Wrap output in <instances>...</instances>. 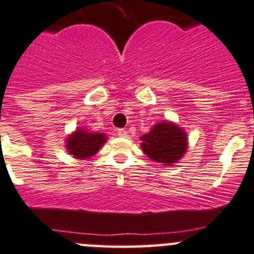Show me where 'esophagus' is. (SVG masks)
<instances>
[{
  "label": "esophagus",
  "mask_w": 254,
  "mask_h": 254,
  "mask_svg": "<svg viewBox=\"0 0 254 254\" xmlns=\"http://www.w3.org/2000/svg\"><path fill=\"white\" fill-rule=\"evenodd\" d=\"M118 135L120 136V137H127V131L125 129H119Z\"/></svg>",
  "instance_id": "34e87169"
}]
</instances>
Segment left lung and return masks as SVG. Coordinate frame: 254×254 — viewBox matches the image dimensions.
<instances>
[{
    "label": "left lung",
    "mask_w": 254,
    "mask_h": 254,
    "mask_svg": "<svg viewBox=\"0 0 254 254\" xmlns=\"http://www.w3.org/2000/svg\"><path fill=\"white\" fill-rule=\"evenodd\" d=\"M140 140L143 153L162 165H174L185 156L189 147L185 130L169 120L154 124Z\"/></svg>",
    "instance_id": "obj_1"
}]
</instances>
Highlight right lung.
<instances>
[{
	"mask_svg": "<svg viewBox=\"0 0 254 254\" xmlns=\"http://www.w3.org/2000/svg\"><path fill=\"white\" fill-rule=\"evenodd\" d=\"M105 132H95L78 127L65 138V149L69 154L78 159H89L95 156L107 141Z\"/></svg>",
	"mask_w": 254,
	"mask_h": 254,
	"instance_id": "add662e5",
	"label": "right lung"
}]
</instances>
